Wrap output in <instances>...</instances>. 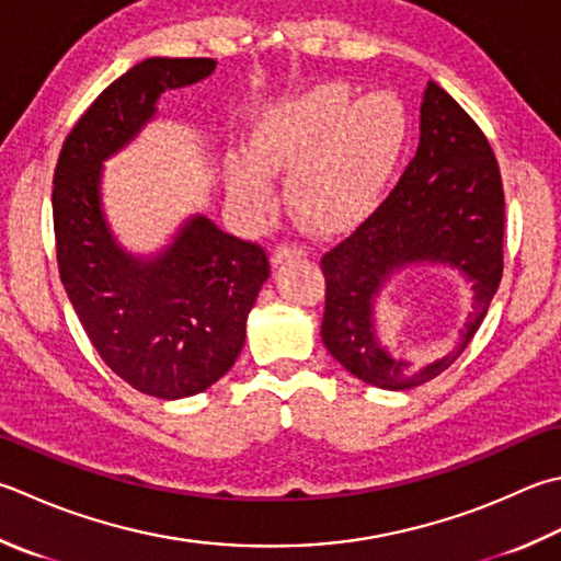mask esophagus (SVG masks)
<instances>
[{
    "label": "esophagus",
    "mask_w": 561,
    "mask_h": 561,
    "mask_svg": "<svg viewBox=\"0 0 561 561\" xmlns=\"http://www.w3.org/2000/svg\"><path fill=\"white\" fill-rule=\"evenodd\" d=\"M301 255H306L304 245H299V243H279L272 252V262H274V265H284V262H289L294 257H301Z\"/></svg>",
    "instance_id": "1"
}]
</instances>
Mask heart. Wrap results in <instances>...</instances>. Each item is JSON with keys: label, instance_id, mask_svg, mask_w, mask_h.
I'll list each match as a JSON object with an SVG mask.
<instances>
[{"label": "heart", "instance_id": "1", "mask_svg": "<svg viewBox=\"0 0 561 561\" xmlns=\"http://www.w3.org/2000/svg\"><path fill=\"white\" fill-rule=\"evenodd\" d=\"M353 96L345 82H323L270 108L252 134V152L228 162L238 206L265 214L272 172L289 170V204L306 224L333 233L362 221L399 168L409 114L391 92Z\"/></svg>", "mask_w": 561, "mask_h": 561}]
</instances>
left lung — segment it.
Masks as SVG:
<instances>
[{
  "mask_svg": "<svg viewBox=\"0 0 561 561\" xmlns=\"http://www.w3.org/2000/svg\"><path fill=\"white\" fill-rule=\"evenodd\" d=\"M506 199L496 156L474 118L443 87L427 84L421 142L401 180L375 211L321 257L325 311L321 337L350 375L379 389L403 391L435 379L479 331L503 274ZM443 261L476 289L470 321L456 347L427 368L393 360L370 323V301L405 264Z\"/></svg>",
  "mask_w": 561,
  "mask_h": 561,
  "instance_id": "8db88e82",
  "label": "left lung"
}]
</instances>
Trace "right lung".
<instances>
[{
  "label": "right lung",
  "instance_id": "1",
  "mask_svg": "<svg viewBox=\"0 0 561 561\" xmlns=\"http://www.w3.org/2000/svg\"><path fill=\"white\" fill-rule=\"evenodd\" d=\"M211 58H148L99 94L62 142L53 174L60 279L108 369L140 393L184 399L233 367L270 277L267 252L194 216L156 260L116 245L99 206L102 162L134 138L164 90L214 72Z\"/></svg>",
  "mask_w": 561,
  "mask_h": 561
}]
</instances>
